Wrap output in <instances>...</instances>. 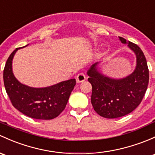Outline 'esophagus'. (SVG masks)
<instances>
[{"instance_id":"esophagus-1","label":"esophagus","mask_w":155,"mask_h":155,"mask_svg":"<svg viewBox=\"0 0 155 155\" xmlns=\"http://www.w3.org/2000/svg\"><path fill=\"white\" fill-rule=\"evenodd\" d=\"M85 80V76L83 73H80L78 74V76H76V82L77 83H81Z\"/></svg>"}]
</instances>
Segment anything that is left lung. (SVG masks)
Segmentation results:
<instances>
[{
  "label": "left lung",
  "instance_id": "obj_1",
  "mask_svg": "<svg viewBox=\"0 0 155 155\" xmlns=\"http://www.w3.org/2000/svg\"><path fill=\"white\" fill-rule=\"evenodd\" d=\"M119 39L128 45L136 56L133 72L125 77L114 79L102 73L99 66L100 61L91 65L87 72L92 85L91 104L99 115L107 119L118 118L132 112L140 104L149 84V68L141 49L122 37Z\"/></svg>",
  "mask_w": 155,
  "mask_h": 155
}]
</instances>
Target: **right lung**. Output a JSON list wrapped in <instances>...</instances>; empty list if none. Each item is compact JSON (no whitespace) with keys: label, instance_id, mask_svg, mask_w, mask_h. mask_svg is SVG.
<instances>
[{"label":"right lung","instance_id":"obj_1","mask_svg":"<svg viewBox=\"0 0 155 155\" xmlns=\"http://www.w3.org/2000/svg\"><path fill=\"white\" fill-rule=\"evenodd\" d=\"M18 49L20 48L15 49L11 53L4 70L5 89L12 105L31 118H56L66 107L70 95L76 85V79L63 81L45 87H32L22 84L16 79L12 71V60Z\"/></svg>","mask_w":155,"mask_h":155}]
</instances>
